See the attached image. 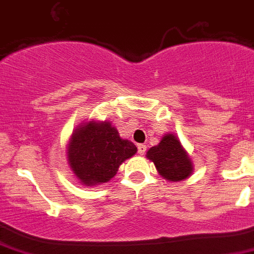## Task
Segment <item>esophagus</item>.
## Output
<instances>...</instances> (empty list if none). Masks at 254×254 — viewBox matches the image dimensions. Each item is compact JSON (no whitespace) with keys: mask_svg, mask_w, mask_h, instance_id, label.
<instances>
[{"mask_svg":"<svg viewBox=\"0 0 254 254\" xmlns=\"http://www.w3.org/2000/svg\"><path fill=\"white\" fill-rule=\"evenodd\" d=\"M145 151H146V145H145V144L137 145V152H139L140 155H144Z\"/></svg>","mask_w":254,"mask_h":254,"instance_id":"34e87169","label":"esophagus"}]
</instances>
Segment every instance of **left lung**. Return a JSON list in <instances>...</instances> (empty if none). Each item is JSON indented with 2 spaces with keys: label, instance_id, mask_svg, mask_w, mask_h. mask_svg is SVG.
I'll return each mask as SVG.
<instances>
[{
  "label": "left lung",
  "instance_id": "8db88e82",
  "mask_svg": "<svg viewBox=\"0 0 254 254\" xmlns=\"http://www.w3.org/2000/svg\"><path fill=\"white\" fill-rule=\"evenodd\" d=\"M146 157L154 162L159 174L170 181L185 180L192 172V162L175 135H165L159 145L147 151Z\"/></svg>",
  "mask_w": 254,
  "mask_h": 254
}]
</instances>
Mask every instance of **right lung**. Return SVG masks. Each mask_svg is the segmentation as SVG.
I'll list each match as a JSON object with an SVG mask.
<instances>
[{
	"mask_svg": "<svg viewBox=\"0 0 254 254\" xmlns=\"http://www.w3.org/2000/svg\"><path fill=\"white\" fill-rule=\"evenodd\" d=\"M136 151V146L122 139L110 123L89 122L72 135L68 162L80 182L90 186L109 181L120 165Z\"/></svg>",
	"mask_w": 254,
	"mask_h": 254,
	"instance_id": "1",
	"label": "right lung"
}]
</instances>
